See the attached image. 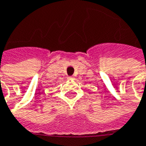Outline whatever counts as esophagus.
I'll return each mask as SVG.
<instances>
[{
  "label": "esophagus",
  "mask_w": 146,
  "mask_h": 146,
  "mask_svg": "<svg viewBox=\"0 0 146 146\" xmlns=\"http://www.w3.org/2000/svg\"><path fill=\"white\" fill-rule=\"evenodd\" d=\"M68 79L71 81V80H73V79H74V77H73V76H69V77H68Z\"/></svg>",
  "instance_id": "34e87169"
}]
</instances>
